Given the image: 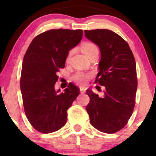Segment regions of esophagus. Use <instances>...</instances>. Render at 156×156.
<instances>
[{
  "instance_id": "1",
  "label": "esophagus",
  "mask_w": 156,
  "mask_h": 156,
  "mask_svg": "<svg viewBox=\"0 0 156 156\" xmlns=\"http://www.w3.org/2000/svg\"><path fill=\"white\" fill-rule=\"evenodd\" d=\"M80 92L82 94L86 92V89H85L84 88H83V87H80Z\"/></svg>"
}]
</instances>
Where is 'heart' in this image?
<instances>
[{
    "label": "heart",
    "instance_id": "heart-1",
    "mask_svg": "<svg viewBox=\"0 0 156 156\" xmlns=\"http://www.w3.org/2000/svg\"><path fill=\"white\" fill-rule=\"evenodd\" d=\"M82 50L84 54L86 55L87 57H89L91 55H92L94 52H98V48L97 44L91 42H85L82 44ZM74 52V49L70 50L68 52L67 56H66L65 60L67 62L69 61L71 58L72 54ZM92 74L91 73H86L83 72H77L72 76V80L76 84L80 85V86L84 87L87 84L88 80L91 77Z\"/></svg>",
    "mask_w": 156,
    "mask_h": 156
}]
</instances>
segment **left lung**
I'll return each mask as SVG.
<instances>
[{"instance_id":"1","label":"left lung","mask_w":156,"mask_h":156,"mask_svg":"<svg viewBox=\"0 0 156 156\" xmlns=\"http://www.w3.org/2000/svg\"><path fill=\"white\" fill-rule=\"evenodd\" d=\"M84 33L87 39L99 47L101 57L95 83L105 87L103 97L87 90L90 99L87 112L95 129L114 133L127 124L135 106L138 86L135 58L127 42L114 32L97 29Z\"/></svg>"}]
</instances>
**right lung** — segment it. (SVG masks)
I'll return each instance as SVG.
<instances>
[{"label": "right lung", "instance_id": "right-lung-1", "mask_svg": "<svg viewBox=\"0 0 156 156\" xmlns=\"http://www.w3.org/2000/svg\"><path fill=\"white\" fill-rule=\"evenodd\" d=\"M82 35V30H50L36 36L25 52L20 81L23 106L30 123L40 133L62 128L68 108L80 94V89L71 83L61 94L55 91V84L68 52Z\"/></svg>", "mask_w": 156, "mask_h": 156}]
</instances>
